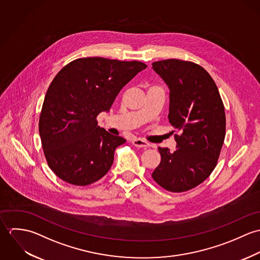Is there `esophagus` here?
I'll return each instance as SVG.
<instances>
[{"label": "esophagus", "instance_id": "34e87169", "mask_svg": "<svg viewBox=\"0 0 260 260\" xmlns=\"http://www.w3.org/2000/svg\"><path fill=\"white\" fill-rule=\"evenodd\" d=\"M132 144L136 147H139V148L146 149L149 146L148 143L143 140V139H140V138H135L132 140Z\"/></svg>", "mask_w": 260, "mask_h": 260}]
</instances>
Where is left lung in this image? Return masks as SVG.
I'll return each mask as SVG.
<instances>
[{
    "mask_svg": "<svg viewBox=\"0 0 260 260\" xmlns=\"http://www.w3.org/2000/svg\"><path fill=\"white\" fill-rule=\"evenodd\" d=\"M153 70L169 88L170 124L174 152L159 147L161 162L153 179L171 192H183L202 183L214 170L225 138V112L218 88L201 66L182 60L154 62Z\"/></svg>",
    "mask_w": 260,
    "mask_h": 260,
    "instance_id": "obj_1",
    "label": "left lung"
}]
</instances>
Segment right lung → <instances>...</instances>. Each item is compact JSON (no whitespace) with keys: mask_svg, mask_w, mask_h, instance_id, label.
<instances>
[{"mask_svg":"<svg viewBox=\"0 0 260 260\" xmlns=\"http://www.w3.org/2000/svg\"><path fill=\"white\" fill-rule=\"evenodd\" d=\"M147 65L100 57L66 65L46 93L39 120L42 147L49 167L62 180L86 186L111 168L114 152L126 140L98 126L120 90Z\"/></svg>","mask_w":260,"mask_h":260,"instance_id":"obj_1","label":"right lung"}]
</instances>
